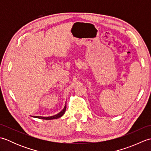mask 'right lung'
Segmentation results:
<instances>
[{
  "mask_svg": "<svg viewBox=\"0 0 151 151\" xmlns=\"http://www.w3.org/2000/svg\"><path fill=\"white\" fill-rule=\"evenodd\" d=\"M66 104V103H65ZM66 110V104L65 105V106H64L63 110L61 111L60 112H59L58 114H56V115H52V116H49V117H42V116H32L34 117H36V118H38V119H46V120H51V119H58V118H60L62 116V115L65 114Z\"/></svg>",
  "mask_w": 151,
  "mask_h": 151,
  "instance_id": "add662e5",
  "label": "right lung"
}]
</instances>
